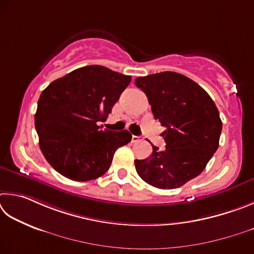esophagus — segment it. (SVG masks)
<instances>
[{
  "instance_id": "esophagus-1",
  "label": "esophagus",
  "mask_w": 254,
  "mask_h": 254,
  "mask_svg": "<svg viewBox=\"0 0 254 254\" xmlns=\"http://www.w3.org/2000/svg\"><path fill=\"white\" fill-rule=\"evenodd\" d=\"M138 140H140V137L139 136H134V135H132V137H131L132 143H136V141H138Z\"/></svg>"
}]
</instances>
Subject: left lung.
<instances>
[{"label": "left lung", "mask_w": 254, "mask_h": 254, "mask_svg": "<svg viewBox=\"0 0 254 254\" xmlns=\"http://www.w3.org/2000/svg\"><path fill=\"white\" fill-rule=\"evenodd\" d=\"M135 84L147 96L155 119L166 127V148L152 145L148 158L135 161L136 171L157 189L180 188L201 174L219 147V110L199 84L173 71L136 78Z\"/></svg>", "instance_id": "left-lung-1"}]
</instances>
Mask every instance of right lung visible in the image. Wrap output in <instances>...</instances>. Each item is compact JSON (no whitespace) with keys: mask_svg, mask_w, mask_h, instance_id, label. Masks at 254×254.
Returning <instances> with one entry per match:
<instances>
[{"mask_svg":"<svg viewBox=\"0 0 254 254\" xmlns=\"http://www.w3.org/2000/svg\"><path fill=\"white\" fill-rule=\"evenodd\" d=\"M131 81L102 65L75 69L42 91L34 116L39 145L48 163L66 179L96 180L114 154L131 140L128 130L102 129L107 116Z\"/></svg>","mask_w":254,"mask_h":254,"instance_id":"obj_1","label":"right lung"}]
</instances>
